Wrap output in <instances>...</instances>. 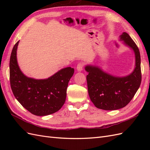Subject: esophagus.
Segmentation results:
<instances>
[{"label": "esophagus", "mask_w": 150, "mask_h": 150, "mask_svg": "<svg viewBox=\"0 0 150 150\" xmlns=\"http://www.w3.org/2000/svg\"><path fill=\"white\" fill-rule=\"evenodd\" d=\"M83 64H82V63H79V64L77 65V67H76V69L77 70H78V71L80 72L83 70Z\"/></svg>", "instance_id": "34e87169"}]
</instances>
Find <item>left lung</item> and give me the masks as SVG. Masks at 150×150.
Instances as JSON below:
<instances>
[{"mask_svg": "<svg viewBox=\"0 0 150 150\" xmlns=\"http://www.w3.org/2000/svg\"><path fill=\"white\" fill-rule=\"evenodd\" d=\"M120 40L134 53L135 67L130 74L124 77L115 76L97 66L85 67V70L88 72L86 79L89 98L95 106L104 110H116L126 106L134 97L142 82L138 47L128 33H122Z\"/></svg>", "mask_w": 150, "mask_h": 150, "instance_id": "1", "label": "left lung"}]
</instances>
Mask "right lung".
<instances>
[{
  "label": "right lung",
  "instance_id": "1",
  "mask_svg": "<svg viewBox=\"0 0 150 150\" xmlns=\"http://www.w3.org/2000/svg\"><path fill=\"white\" fill-rule=\"evenodd\" d=\"M19 42L13 46L10 58V83L13 94L32 114L39 116L53 114L65 103L68 83L74 69L71 67L63 68L44 79L29 78L22 73L17 63Z\"/></svg>",
  "mask_w": 150,
  "mask_h": 150
}]
</instances>
